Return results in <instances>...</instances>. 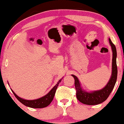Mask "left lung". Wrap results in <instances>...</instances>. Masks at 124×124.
I'll return each mask as SVG.
<instances>
[{"label":"left lung","mask_w":124,"mask_h":124,"mask_svg":"<svg viewBox=\"0 0 124 124\" xmlns=\"http://www.w3.org/2000/svg\"><path fill=\"white\" fill-rule=\"evenodd\" d=\"M109 43L112 52V72L110 79L104 87L99 90L87 92L81 85L80 81L75 75H72L75 79V86L76 90V97L79 101L86 105H97L106 101L116 85L117 78V66H116V46L112 44L110 38Z\"/></svg>","instance_id":"1"}]
</instances>
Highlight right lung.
Wrapping results in <instances>:
<instances>
[{
	"instance_id": "add662e5",
	"label": "right lung",
	"mask_w": 124,
	"mask_h": 124,
	"mask_svg": "<svg viewBox=\"0 0 124 124\" xmlns=\"http://www.w3.org/2000/svg\"><path fill=\"white\" fill-rule=\"evenodd\" d=\"M62 78L58 81L57 84H56V85H55V86H54L46 95H45L44 96L39 98V99H38L31 100L23 99H22V98L18 97L17 95L13 92V90L12 89H11V90H12V92L13 93L14 95H15L16 97L17 98V99L20 103H22L24 105V106L28 107L34 108H41L46 107L49 106V105L50 104V103L52 102V101L53 100L56 89H57L58 85H59L61 81L62 80ZM8 85H9V84H8Z\"/></svg>"
}]
</instances>
